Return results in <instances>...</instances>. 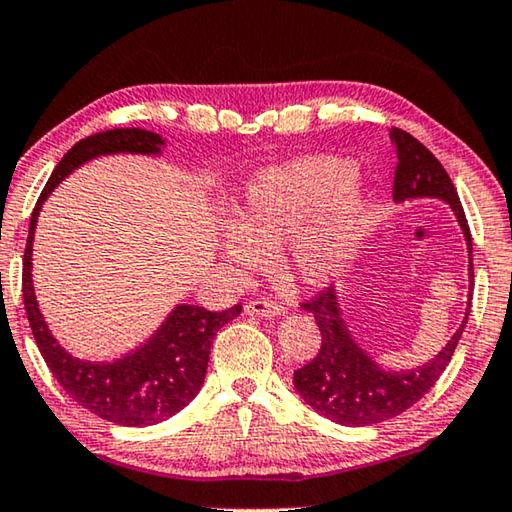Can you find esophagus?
<instances>
[{
	"label": "esophagus",
	"instance_id": "34e87169",
	"mask_svg": "<svg viewBox=\"0 0 512 512\" xmlns=\"http://www.w3.org/2000/svg\"><path fill=\"white\" fill-rule=\"evenodd\" d=\"M245 311L249 316H263V318H277L283 313V306L272 300H254L245 304Z\"/></svg>",
	"mask_w": 512,
	"mask_h": 512
}]
</instances>
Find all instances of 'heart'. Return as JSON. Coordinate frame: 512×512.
I'll list each match as a JSON object with an SVG mask.
<instances>
[{"mask_svg": "<svg viewBox=\"0 0 512 512\" xmlns=\"http://www.w3.org/2000/svg\"><path fill=\"white\" fill-rule=\"evenodd\" d=\"M366 208V187L343 157L311 155L258 169L233 203L222 254L249 272L281 242L283 270L304 286H325L355 261Z\"/></svg>", "mask_w": 512, "mask_h": 512, "instance_id": "obj_1", "label": "heart"}]
</instances>
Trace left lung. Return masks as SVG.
<instances>
[{
  "mask_svg": "<svg viewBox=\"0 0 512 512\" xmlns=\"http://www.w3.org/2000/svg\"><path fill=\"white\" fill-rule=\"evenodd\" d=\"M391 144L396 148L398 167L393 178V201L439 199L451 206L458 219L469 251V302L465 320L442 350L426 364L391 371L361 348L345 325L334 288L318 293V297L302 306L316 318L322 343L318 355L309 364L295 371V391L300 393L311 410L341 426H373L410 410L414 403L435 387L439 375L451 361L455 345L467 327L471 293H474V254H471V233L462 210L460 196L448 178L446 169L419 139L410 132L391 128Z\"/></svg>",
  "mask_w": 512,
  "mask_h": 512,
  "instance_id": "left-lung-1",
  "label": "left lung"
}]
</instances>
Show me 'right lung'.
<instances>
[{"mask_svg": "<svg viewBox=\"0 0 512 512\" xmlns=\"http://www.w3.org/2000/svg\"><path fill=\"white\" fill-rule=\"evenodd\" d=\"M164 139L151 130L116 128L80 139L61 157L57 169L43 187L31 212L27 249L22 258V297L31 334L47 368L64 391L84 410L119 426H155L185 405L201 391L206 380L212 338L226 322L240 316L242 306L226 311H208L203 306L178 304L157 332L130 355L114 361L77 359L61 348L38 309L31 281V245L34 231L47 196L61 180L73 174L84 162L100 155L135 153L160 155Z\"/></svg>", "mask_w": 512, "mask_h": 512, "instance_id": "add662e5", "label": "right lung"}]
</instances>
